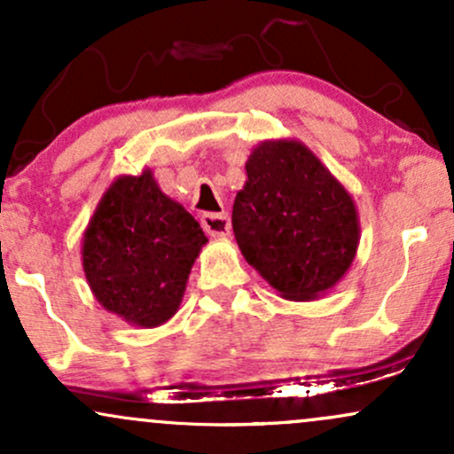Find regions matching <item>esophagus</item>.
<instances>
[{"label": "esophagus", "mask_w": 454, "mask_h": 454, "mask_svg": "<svg viewBox=\"0 0 454 454\" xmlns=\"http://www.w3.org/2000/svg\"><path fill=\"white\" fill-rule=\"evenodd\" d=\"M200 223L205 232L215 239H226L231 234V220L226 213H202Z\"/></svg>", "instance_id": "obj_1"}]
</instances>
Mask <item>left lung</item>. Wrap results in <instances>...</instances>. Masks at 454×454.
<instances>
[{
    "label": "left lung",
    "mask_w": 454,
    "mask_h": 454,
    "mask_svg": "<svg viewBox=\"0 0 454 454\" xmlns=\"http://www.w3.org/2000/svg\"><path fill=\"white\" fill-rule=\"evenodd\" d=\"M232 231L243 258L290 301H314L341 281L361 241L350 192L307 145L262 140L245 161Z\"/></svg>",
    "instance_id": "8db88e82"
}]
</instances>
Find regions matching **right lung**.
Returning a JSON list of instances; mask_svg holds the SVG:
<instances>
[{
  "label": "right lung",
  "mask_w": 454,
  "mask_h": 454,
  "mask_svg": "<svg viewBox=\"0 0 454 454\" xmlns=\"http://www.w3.org/2000/svg\"><path fill=\"white\" fill-rule=\"evenodd\" d=\"M207 241L200 223L145 168L117 176L102 194L82 234V270L104 309L155 328L179 309Z\"/></svg>",
  "instance_id": "obj_1"
}]
</instances>
